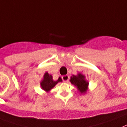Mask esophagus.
<instances>
[{
	"label": "esophagus",
	"instance_id": "esophagus-1",
	"mask_svg": "<svg viewBox=\"0 0 127 127\" xmlns=\"http://www.w3.org/2000/svg\"><path fill=\"white\" fill-rule=\"evenodd\" d=\"M62 79L63 80L64 82H68L69 80V76L68 75H65V76H62Z\"/></svg>",
	"mask_w": 127,
	"mask_h": 127
}]
</instances>
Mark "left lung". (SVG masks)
I'll return each mask as SVG.
<instances>
[{"label":"left lung","mask_w":127,"mask_h":127,"mask_svg":"<svg viewBox=\"0 0 127 127\" xmlns=\"http://www.w3.org/2000/svg\"><path fill=\"white\" fill-rule=\"evenodd\" d=\"M70 81L75 87H77L78 90L81 94H85L87 91L89 85L88 81L85 80V76L81 73H79L77 76L73 75L72 76H71Z\"/></svg>","instance_id":"left-lung-1"}]
</instances>
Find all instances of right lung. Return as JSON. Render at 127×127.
I'll list each match as a JSON object with an SVG mask.
<instances>
[{"label":"right lung","mask_w":127,"mask_h":127,"mask_svg":"<svg viewBox=\"0 0 127 127\" xmlns=\"http://www.w3.org/2000/svg\"><path fill=\"white\" fill-rule=\"evenodd\" d=\"M63 80L61 77H59L57 81H54L53 80L52 76L48 74V72H46L44 75L43 80L40 82V86L43 90L46 92H48L51 89H53L59 82H61Z\"/></svg>","instance_id":"right-lung-1"}]
</instances>
